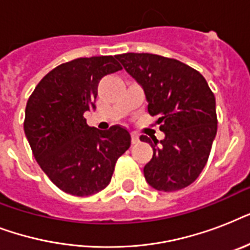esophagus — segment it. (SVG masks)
<instances>
[{
	"label": "esophagus",
	"instance_id": "esophagus-1",
	"mask_svg": "<svg viewBox=\"0 0 250 250\" xmlns=\"http://www.w3.org/2000/svg\"><path fill=\"white\" fill-rule=\"evenodd\" d=\"M131 143L132 144H137L139 143V135L137 133H131Z\"/></svg>",
	"mask_w": 250,
	"mask_h": 250
}]
</instances>
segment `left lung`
Listing matches in <instances>:
<instances>
[{
    "mask_svg": "<svg viewBox=\"0 0 250 250\" xmlns=\"http://www.w3.org/2000/svg\"><path fill=\"white\" fill-rule=\"evenodd\" d=\"M143 88L149 114L158 115L164 140H150L153 157L144 166L145 180L157 190L174 192L198 178L217 135L215 97L205 78L180 61L149 53L115 56Z\"/></svg>",
    "mask_w": 250,
    "mask_h": 250,
    "instance_id": "left-lung-1",
    "label": "left lung"
}]
</instances>
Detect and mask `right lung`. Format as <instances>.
<instances>
[{
	"instance_id": "obj_1",
	"label": "right lung",
	"mask_w": 250,
	"mask_h": 250,
	"mask_svg": "<svg viewBox=\"0 0 250 250\" xmlns=\"http://www.w3.org/2000/svg\"><path fill=\"white\" fill-rule=\"evenodd\" d=\"M122 70L113 56L78 58L46 74L25 106L24 133L37 164L60 189L90 196L109 186L131 135L121 125L89 127L98 83Z\"/></svg>"
}]
</instances>
